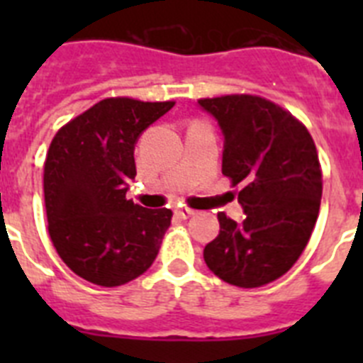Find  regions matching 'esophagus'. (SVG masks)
<instances>
[{"instance_id":"obj_1","label":"esophagus","mask_w":363,"mask_h":363,"mask_svg":"<svg viewBox=\"0 0 363 363\" xmlns=\"http://www.w3.org/2000/svg\"><path fill=\"white\" fill-rule=\"evenodd\" d=\"M176 214H178L179 218H184V220H187V218L194 216V214H196V211L187 209V207H185V209H178V211H176Z\"/></svg>"}]
</instances>
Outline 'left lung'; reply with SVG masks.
I'll return each mask as SVG.
<instances>
[{
  "instance_id": "8db88e82",
  "label": "left lung",
  "mask_w": 363,
  "mask_h": 363,
  "mask_svg": "<svg viewBox=\"0 0 363 363\" xmlns=\"http://www.w3.org/2000/svg\"><path fill=\"white\" fill-rule=\"evenodd\" d=\"M223 133L221 172L245 211L236 223L218 213L220 234L203 249L220 280L255 289L289 271L309 243L322 200L313 136L289 111L255 94L201 98Z\"/></svg>"
}]
</instances>
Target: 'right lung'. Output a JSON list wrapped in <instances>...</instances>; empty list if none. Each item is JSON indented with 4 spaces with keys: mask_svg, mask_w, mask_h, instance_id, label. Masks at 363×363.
Listing matches in <instances>:
<instances>
[{
    "mask_svg": "<svg viewBox=\"0 0 363 363\" xmlns=\"http://www.w3.org/2000/svg\"><path fill=\"white\" fill-rule=\"evenodd\" d=\"M174 101L105 98L72 118L50 142L43 167L52 245L83 280L118 287L147 271L171 225V209L127 200L134 145Z\"/></svg>",
    "mask_w": 363,
    "mask_h": 363,
    "instance_id": "right-lung-1",
    "label": "right lung"
}]
</instances>
